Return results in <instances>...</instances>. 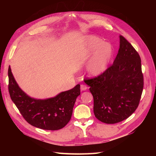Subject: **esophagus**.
<instances>
[{"label": "esophagus", "mask_w": 156, "mask_h": 156, "mask_svg": "<svg viewBox=\"0 0 156 156\" xmlns=\"http://www.w3.org/2000/svg\"><path fill=\"white\" fill-rule=\"evenodd\" d=\"M87 88H88V87H87V85H85V84H81V91L86 90Z\"/></svg>", "instance_id": "34e87169"}]
</instances>
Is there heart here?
Wrapping results in <instances>:
<instances>
[{
	"instance_id": "1",
	"label": "heart",
	"mask_w": 156,
	"mask_h": 156,
	"mask_svg": "<svg viewBox=\"0 0 156 156\" xmlns=\"http://www.w3.org/2000/svg\"><path fill=\"white\" fill-rule=\"evenodd\" d=\"M94 53L87 65V72L90 76H98L107 69L113 55L112 45L96 36H89L85 40L80 56L82 59Z\"/></svg>"
}]
</instances>
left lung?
Here are the masks:
<instances>
[{
    "label": "left lung",
    "instance_id": "left-lung-1",
    "mask_svg": "<svg viewBox=\"0 0 156 156\" xmlns=\"http://www.w3.org/2000/svg\"><path fill=\"white\" fill-rule=\"evenodd\" d=\"M94 98V113L105 124L127 119L138 107L144 87L139 53L124 36L113 64L104 72L84 81Z\"/></svg>",
    "mask_w": 156,
    "mask_h": 156
}]
</instances>
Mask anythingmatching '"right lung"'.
Listing matches in <instances>:
<instances>
[{
    "label": "right lung",
    "instance_id": "add662e5",
    "mask_svg": "<svg viewBox=\"0 0 156 156\" xmlns=\"http://www.w3.org/2000/svg\"><path fill=\"white\" fill-rule=\"evenodd\" d=\"M8 90L12 101L25 120L30 125L45 130L63 128L69 122L73 108L80 95V84L46 100L32 98L23 92L8 68Z\"/></svg>",
    "mask_w": 156,
    "mask_h": 156
}]
</instances>
